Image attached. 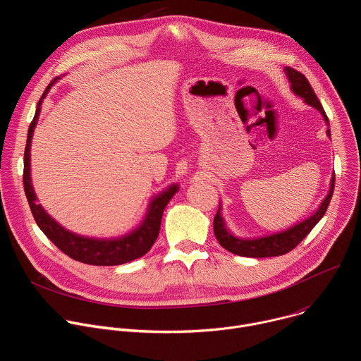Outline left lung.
Masks as SVG:
<instances>
[{
  "mask_svg": "<svg viewBox=\"0 0 361 361\" xmlns=\"http://www.w3.org/2000/svg\"><path fill=\"white\" fill-rule=\"evenodd\" d=\"M286 75L288 77V81L291 84V91L301 97L304 102H307L308 106L314 107L319 110L324 118V121L329 124V118L324 113V109L322 106V102L319 101L314 90L312 88L310 82L301 74L300 71L286 67ZM327 135L330 137V128H327ZM334 181L336 177L333 174L331 183H330V191L326 195L324 201L320 204L319 210L310 216L308 219L302 220L301 223L276 234L270 235H263V237H257V238H238L233 235L224 223V219L221 216V209L219 207V212L214 217V234L219 243L223 245V248L228 250L233 254L243 255V257H252V259H263V257H276V255H283L288 251H291L295 245H298L302 238L307 237V234L313 230V227L323 219V216L327 212V207L330 204L333 191H334Z\"/></svg>",
  "mask_w": 361,
  "mask_h": 361,
  "instance_id": "1",
  "label": "left lung"
}]
</instances>
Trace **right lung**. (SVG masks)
Masks as SVG:
<instances>
[{
    "mask_svg": "<svg viewBox=\"0 0 361 361\" xmlns=\"http://www.w3.org/2000/svg\"><path fill=\"white\" fill-rule=\"evenodd\" d=\"M56 81L57 78H54L47 85L44 94L38 101L34 120L31 121L28 128L27 145L24 151L23 181H24V191L30 204L31 213L34 216V220L41 228V231L64 254H67L68 257H71V259L81 262L84 264L118 266V264H124L135 259H140V257L148 252L152 244L156 243L160 233L161 217H163L166 205L173 198V195L178 191L177 184L170 185L169 188L161 191L159 195L154 197L149 201L148 210L142 223L133 231L117 238H92V237H84V235L71 233L66 230L63 226H60L54 219H51V216L47 214L45 210L41 207V204H37V195L34 192V188L31 184V174H30V148H31L34 128L37 126V120L41 110V102L45 98L47 92L49 91L51 85H53Z\"/></svg>",
    "mask_w": 361,
    "mask_h": 361,
    "instance_id": "right-lung-1",
    "label": "right lung"
}]
</instances>
